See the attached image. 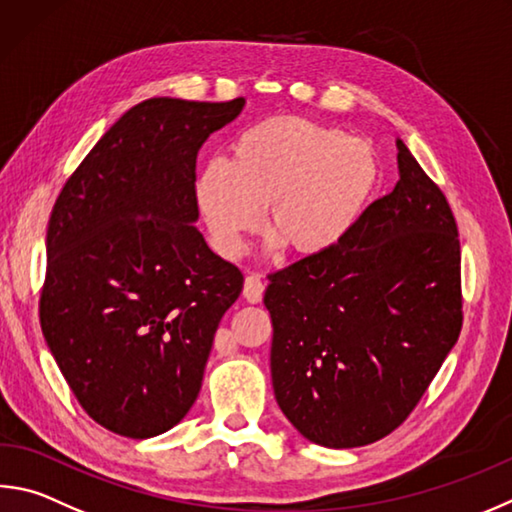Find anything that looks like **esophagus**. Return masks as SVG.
<instances>
[{
	"label": "esophagus",
	"mask_w": 512,
	"mask_h": 512,
	"mask_svg": "<svg viewBox=\"0 0 512 512\" xmlns=\"http://www.w3.org/2000/svg\"><path fill=\"white\" fill-rule=\"evenodd\" d=\"M262 295H264V280L255 273H250L244 282V297L250 304H257L262 302Z\"/></svg>",
	"instance_id": "34e87169"
}]
</instances>
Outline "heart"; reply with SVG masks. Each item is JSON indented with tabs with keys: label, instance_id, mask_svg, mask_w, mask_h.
<instances>
[{
	"label": "heart",
	"instance_id": "b5f03b06",
	"mask_svg": "<svg viewBox=\"0 0 512 512\" xmlns=\"http://www.w3.org/2000/svg\"><path fill=\"white\" fill-rule=\"evenodd\" d=\"M378 176L367 141L282 116L246 129L230 161L203 163L194 197L212 241L228 257L239 255L246 235L262 224V208L273 246L320 257L351 235Z\"/></svg>",
	"mask_w": 512,
	"mask_h": 512
}]
</instances>
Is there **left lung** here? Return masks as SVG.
<instances>
[{"label": "left lung", "mask_w": 512, "mask_h": 512, "mask_svg": "<svg viewBox=\"0 0 512 512\" xmlns=\"http://www.w3.org/2000/svg\"><path fill=\"white\" fill-rule=\"evenodd\" d=\"M342 244L271 275V376L304 439L358 448L401 425L461 331L457 221L407 145Z\"/></svg>", "instance_id": "8db88e82"}]
</instances>
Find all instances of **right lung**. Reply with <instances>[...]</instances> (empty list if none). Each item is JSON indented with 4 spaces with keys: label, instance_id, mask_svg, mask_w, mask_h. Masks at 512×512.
<instances>
[{
    "label": "right lung",
    "instance_id": "1",
    "mask_svg": "<svg viewBox=\"0 0 512 512\" xmlns=\"http://www.w3.org/2000/svg\"><path fill=\"white\" fill-rule=\"evenodd\" d=\"M246 100H143L120 116L55 201L40 322L85 412L150 439L190 412L224 313L244 288L194 226V167Z\"/></svg>",
    "mask_w": 512,
    "mask_h": 512
}]
</instances>
